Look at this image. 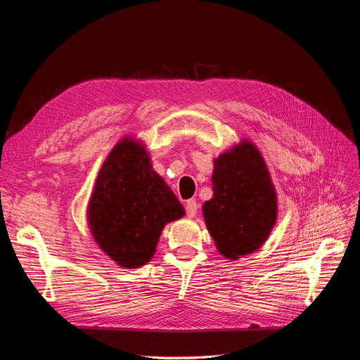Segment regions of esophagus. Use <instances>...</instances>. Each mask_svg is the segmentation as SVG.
<instances>
[{
  "mask_svg": "<svg viewBox=\"0 0 360 360\" xmlns=\"http://www.w3.org/2000/svg\"><path fill=\"white\" fill-rule=\"evenodd\" d=\"M197 213H198V204H197V201L189 200L186 202V214H188V217H195V216H197Z\"/></svg>",
  "mask_w": 360,
  "mask_h": 360,
  "instance_id": "1",
  "label": "esophagus"
}]
</instances>
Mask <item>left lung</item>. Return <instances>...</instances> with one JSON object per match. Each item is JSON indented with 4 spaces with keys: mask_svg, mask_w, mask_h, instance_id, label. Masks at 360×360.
Listing matches in <instances>:
<instances>
[{
    "mask_svg": "<svg viewBox=\"0 0 360 360\" xmlns=\"http://www.w3.org/2000/svg\"><path fill=\"white\" fill-rule=\"evenodd\" d=\"M213 165V198L202 204L204 221L219 254L237 259L263 246L274 230L276 191L259 150L248 139Z\"/></svg>",
    "mask_w": 360,
    "mask_h": 360,
    "instance_id": "left-lung-1",
    "label": "left lung"
}]
</instances>
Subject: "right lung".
<instances>
[{
	"label": "right lung",
	"instance_id": "1",
	"mask_svg": "<svg viewBox=\"0 0 360 360\" xmlns=\"http://www.w3.org/2000/svg\"><path fill=\"white\" fill-rule=\"evenodd\" d=\"M184 209L151 167L146 144L124 136L97 174L86 207L94 242L118 266L138 269L156 252L163 226Z\"/></svg>",
	"mask_w": 360,
	"mask_h": 360
}]
</instances>
